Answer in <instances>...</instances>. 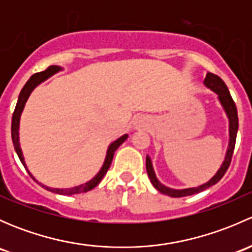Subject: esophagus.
I'll return each instance as SVG.
<instances>
[{
    "instance_id": "obj_1",
    "label": "esophagus",
    "mask_w": 252,
    "mask_h": 252,
    "mask_svg": "<svg viewBox=\"0 0 252 252\" xmlns=\"http://www.w3.org/2000/svg\"><path fill=\"white\" fill-rule=\"evenodd\" d=\"M141 122H142V121H141V119H140V118H139V119H138V121H136V126H141Z\"/></svg>"
}]
</instances>
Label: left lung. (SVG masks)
<instances>
[{"mask_svg":"<svg viewBox=\"0 0 252 252\" xmlns=\"http://www.w3.org/2000/svg\"><path fill=\"white\" fill-rule=\"evenodd\" d=\"M204 84L208 89H210L211 91L217 94L218 100H220V105H222V107L224 108L225 114H227L228 119H229V145H228L227 154H225L224 161H223L220 168L218 169L217 173L213 175L207 183H205V184L202 185H199V187L196 188H188V189H172V188H168L166 187V185L162 184V183H159V180L156 178V174H155L151 158H150L149 156H146V171H147V175H149L150 180H151L152 185H154L159 192L168 195V196H172V197L189 196V195H194L200 191H204V190L208 189V188L212 187V185L217 184V183L222 179L223 175L225 174L227 169L229 168L230 161H232V156L235 147L236 133H238V126H239L238 111H236L235 102L233 101L229 90H228L224 81L218 77V75L212 74V73H207V75H206L204 80Z\"/></svg>","mask_w":252,"mask_h":252,"instance_id":"obj_1","label":"left lung"}]
</instances>
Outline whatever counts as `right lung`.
I'll use <instances>...</instances> for the list:
<instances>
[{
	"label": "right lung",
	"instance_id": "add662e5",
	"mask_svg": "<svg viewBox=\"0 0 252 252\" xmlns=\"http://www.w3.org/2000/svg\"><path fill=\"white\" fill-rule=\"evenodd\" d=\"M58 70H62V68L58 67V65H50V67H48L46 70H44V72H40V73H36V74L32 75L29 80L27 81V84H25V85L23 86L22 91H20L19 97H18V102H17V106H16V110H14L13 117H12V140H13L14 150H16L18 157H19V159H20V162H22V164L25 167V169H27V171H28V173H29L30 177H32V179H34L36 183H39V182H37V180L35 179L34 177H32V174L30 173L29 169L27 168V164H25L24 157H23L22 149H20V144H19V121H20V114H22L23 110H24L25 102H27L28 97H29V96H30L32 91L34 90V89L36 88V86L39 85L40 83H42V81L46 80V79H48V78L51 77V75H53V74H55V73H57ZM126 138H128V134H124L123 136H121V138H119V139H117L116 141H113L110 145V146H108L107 154H106L105 162H103V166L101 167L100 172H98V173L96 174L95 177L93 178V179L89 180V182L84 183V184H81V185H78V187L69 188V189H56V188H48V187H46V185L41 184V183H39V184L41 185L42 188H45V189L48 190V191L56 192V194H60V195L80 194V192H86V191H89V190L94 189V188H95L96 185H97L98 183L101 182V180H102V178L105 177V174L107 173L108 168H110V166H111V163H112V159H113L114 152H116V150L118 149V147L121 146V145L126 140Z\"/></svg>",
	"mask_w": 252,
	"mask_h": 252
}]
</instances>
